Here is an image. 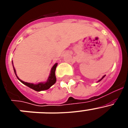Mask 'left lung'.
<instances>
[{
	"label": "left lung",
	"mask_w": 128,
	"mask_h": 128,
	"mask_svg": "<svg viewBox=\"0 0 128 128\" xmlns=\"http://www.w3.org/2000/svg\"><path fill=\"white\" fill-rule=\"evenodd\" d=\"M104 77H105V76H102V78H101V79H100V80H99V81H98V82H99V81H101V80H102V79H103V78H104Z\"/></svg>",
	"instance_id": "1"
}]
</instances>
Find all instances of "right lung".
Listing matches in <instances>:
<instances>
[{"label":"right lung","mask_w":128,"mask_h":128,"mask_svg":"<svg viewBox=\"0 0 128 128\" xmlns=\"http://www.w3.org/2000/svg\"><path fill=\"white\" fill-rule=\"evenodd\" d=\"M58 65V63H55L54 65V66L52 67L51 70H50V75L48 76V80L46 82H38V84H33V83H30V82H24V81H22L21 80H20L18 78L17 75L16 74V70L14 69V66H13V69H14V74H15L16 76V78H18V80L20 81V82H22L23 84H24L25 85L28 86V87L30 88L33 89L34 90L37 92H40V91H43V90H48L49 88H50L51 86H52L53 84L56 82V76H55V70H56V68Z\"/></svg>","instance_id":"add662e5"}]
</instances>
